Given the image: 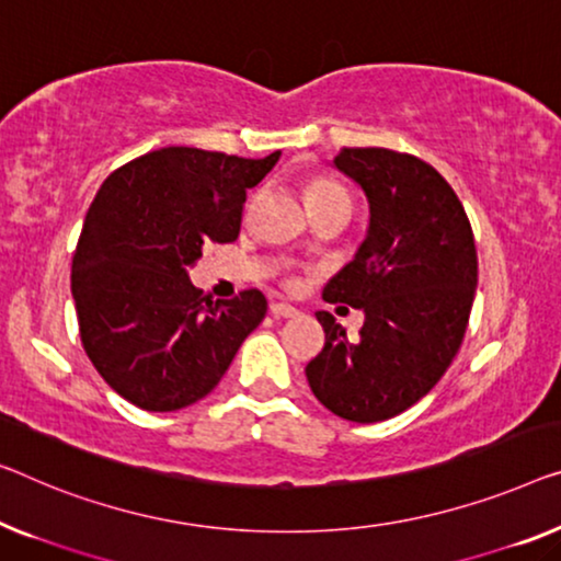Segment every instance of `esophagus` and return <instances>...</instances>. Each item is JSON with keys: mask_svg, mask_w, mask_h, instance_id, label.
<instances>
[{"mask_svg": "<svg viewBox=\"0 0 561 561\" xmlns=\"http://www.w3.org/2000/svg\"><path fill=\"white\" fill-rule=\"evenodd\" d=\"M270 312L277 317V320H287V317H297L299 312L291 305H287V302H272L270 305Z\"/></svg>", "mask_w": 561, "mask_h": 561, "instance_id": "obj_1", "label": "esophagus"}]
</instances>
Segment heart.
Masks as SVG:
<instances>
[{"mask_svg": "<svg viewBox=\"0 0 561 561\" xmlns=\"http://www.w3.org/2000/svg\"><path fill=\"white\" fill-rule=\"evenodd\" d=\"M307 201L309 208H317L322 204H332V201H347V194L342 191L340 183L322 179V175H314V179H309L307 183Z\"/></svg>", "mask_w": 561, "mask_h": 561, "instance_id": "b5f03b06", "label": "heart"}]
</instances>
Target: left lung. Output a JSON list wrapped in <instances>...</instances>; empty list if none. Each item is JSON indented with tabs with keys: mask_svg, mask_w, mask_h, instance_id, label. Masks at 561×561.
<instances>
[{
	"mask_svg": "<svg viewBox=\"0 0 561 561\" xmlns=\"http://www.w3.org/2000/svg\"><path fill=\"white\" fill-rule=\"evenodd\" d=\"M332 165L363 188L370 221L355 259L322 297L363 309L365 324L347 337L330 312H317L324 347L305 373L328 411L353 423H380L428 396L454 363L479 259L461 201L421 158L342 148Z\"/></svg>",
	"mask_w": 561,
	"mask_h": 561,
	"instance_id": "left-lung-1",
	"label": "left lung"
}]
</instances>
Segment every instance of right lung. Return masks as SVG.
<instances>
[{
	"label": "right lung",
	"instance_id": "add662e5",
	"mask_svg": "<svg viewBox=\"0 0 561 561\" xmlns=\"http://www.w3.org/2000/svg\"><path fill=\"white\" fill-rule=\"evenodd\" d=\"M279 156L171 146L100 186L72 256V299L82 347L128 403L171 413L206 398L264 320L262 291L211 302L188 270L206 244L239 237L247 191Z\"/></svg>",
	"mask_w": 561,
	"mask_h": 561
}]
</instances>
